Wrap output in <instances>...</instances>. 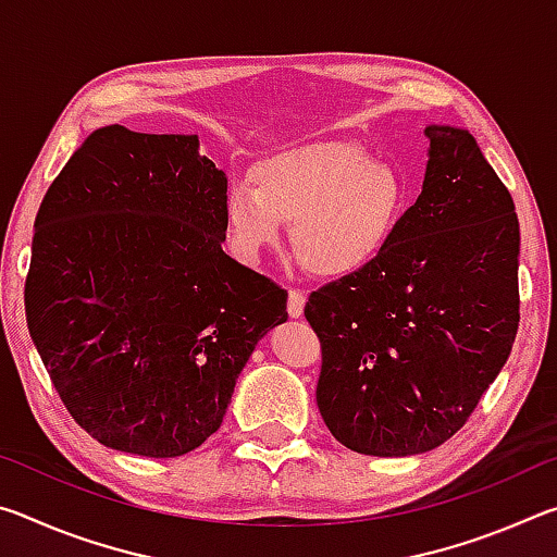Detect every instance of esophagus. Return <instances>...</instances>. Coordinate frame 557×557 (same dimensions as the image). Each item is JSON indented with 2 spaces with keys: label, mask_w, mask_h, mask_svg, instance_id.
Segmentation results:
<instances>
[{
  "label": "esophagus",
  "mask_w": 557,
  "mask_h": 557,
  "mask_svg": "<svg viewBox=\"0 0 557 557\" xmlns=\"http://www.w3.org/2000/svg\"><path fill=\"white\" fill-rule=\"evenodd\" d=\"M305 301L307 295L301 289H289V297H287V312L292 319H299L305 314Z\"/></svg>",
  "instance_id": "esophagus-1"
}]
</instances>
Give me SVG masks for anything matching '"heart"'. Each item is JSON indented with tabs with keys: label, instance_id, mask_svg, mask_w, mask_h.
<instances>
[{
	"label": "heart",
	"instance_id": "heart-1",
	"mask_svg": "<svg viewBox=\"0 0 557 557\" xmlns=\"http://www.w3.org/2000/svg\"><path fill=\"white\" fill-rule=\"evenodd\" d=\"M408 211V186L388 162L354 145L319 143L275 154L256 169V188L233 184L225 221L235 250L258 260L295 223V256L319 280H348L391 248Z\"/></svg>",
	"mask_w": 557,
	"mask_h": 557
}]
</instances>
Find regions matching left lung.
I'll return each instance as SVG.
<instances>
[{
    "instance_id": "1",
    "label": "left lung",
    "mask_w": 557,
    "mask_h": 557,
    "mask_svg": "<svg viewBox=\"0 0 557 557\" xmlns=\"http://www.w3.org/2000/svg\"><path fill=\"white\" fill-rule=\"evenodd\" d=\"M422 194L383 258L309 295L319 412L344 447L408 457L465 425L518 332V215L469 129L425 127Z\"/></svg>"
}]
</instances>
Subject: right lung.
<instances>
[{
  "mask_svg": "<svg viewBox=\"0 0 557 557\" xmlns=\"http://www.w3.org/2000/svg\"><path fill=\"white\" fill-rule=\"evenodd\" d=\"M228 178L199 135L108 125L34 221L24 307L73 420L100 445L182 457L221 428L287 292L225 256Z\"/></svg>",
  "mask_w": 557,
  "mask_h": 557,
  "instance_id": "add662e5",
  "label": "right lung"
}]
</instances>
